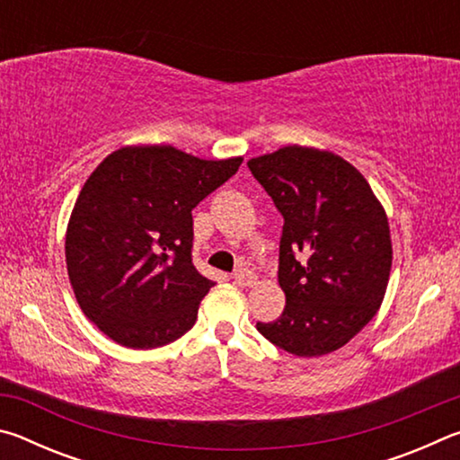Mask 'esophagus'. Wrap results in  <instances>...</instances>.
I'll use <instances>...</instances> for the list:
<instances>
[{"label": "esophagus", "instance_id": "34e87169", "mask_svg": "<svg viewBox=\"0 0 460 460\" xmlns=\"http://www.w3.org/2000/svg\"><path fill=\"white\" fill-rule=\"evenodd\" d=\"M233 279H235V284L241 288H249V286L258 284V276L249 270H237L235 274H233Z\"/></svg>", "mask_w": 460, "mask_h": 460}]
</instances>
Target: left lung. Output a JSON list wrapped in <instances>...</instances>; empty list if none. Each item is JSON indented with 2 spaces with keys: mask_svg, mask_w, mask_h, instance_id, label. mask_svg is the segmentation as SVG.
<instances>
[{
  "mask_svg": "<svg viewBox=\"0 0 460 460\" xmlns=\"http://www.w3.org/2000/svg\"><path fill=\"white\" fill-rule=\"evenodd\" d=\"M247 166L284 217L286 308L258 331L296 357L337 351L384 302L394 253L385 208L359 170L329 150L284 146Z\"/></svg>",
  "mask_w": 460,
  "mask_h": 460,
  "instance_id": "left-lung-1",
  "label": "left lung"
}]
</instances>
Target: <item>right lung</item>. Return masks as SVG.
<instances>
[{"mask_svg": "<svg viewBox=\"0 0 460 460\" xmlns=\"http://www.w3.org/2000/svg\"><path fill=\"white\" fill-rule=\"evenodd\" d=\"M241 162L126 146L93 170L65 253L76 302L101 332L128 349H155L192 329L213 286L192 266V208Z\"/></svg>", "mask_w": 460, "mask_h": 460, "instance_id": "obj_1", "label": "right lung"}]
</instances>
